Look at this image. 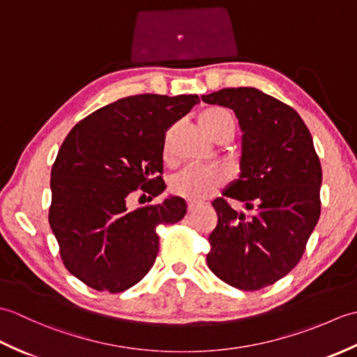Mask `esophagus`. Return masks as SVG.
Wrapping results in <instances>:
<instances>
[{
    "mask_svg": "<svg viewBox=\"0 0 357 357\" xmlns=\"http://www.w3.org/2000/svg\"><path fill=\"white\" fill-rule=\"evenodd\" d=\"M199 206H201V202H198V201H188L187 210H188V211H193L195 208H198Z\"/></svg>",
    "mask_w": 357,
    "mask_h": 357,
    "instance_id": "esophagus-1",
    "label": "esophagus"
}]
</instances>
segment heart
<instances>
[{
    "label": "heart",
    "instance_id": "heart-1",
    "mask_svg": "<svg viewBox=\"0 0 357 357\" xmlns=\"http://www.w3.org/2000/svg\"><path fill=\"white\" fill-rule=\"evenodd\" d=\"M199 126L211 139L218 141L222 136L233 138L236 123L229 110L210 107L199 115ZM227 181V173L219 167H187L174 174L170 188L174 195L185 199H204L215 193Z\"/></svg>",
    "mask_w": 357,
    "mask_h": 357
}]
</instances>
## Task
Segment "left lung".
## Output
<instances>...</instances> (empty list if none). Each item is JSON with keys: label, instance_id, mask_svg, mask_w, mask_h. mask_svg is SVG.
<instances>
[{"label": "left lung", "instance_id": "left-lung-1", "mask_svg": "<svg viewBox=\"0 0 357 357\" xmlns=\"http://www.w3.org/2000/svg\"><path fill=\"white\" fill-rule=\"evenodd\" d=\"M234 112L242 130L239 178L211 206L208 268L234 288L261 290L301 261L321 215L322 169L313 138L298 112L255 87L202 95ZM225 197L252 211L238 214Z\"/></svg>", "mask_w": 357, "mask_h": 357}]
</instances>
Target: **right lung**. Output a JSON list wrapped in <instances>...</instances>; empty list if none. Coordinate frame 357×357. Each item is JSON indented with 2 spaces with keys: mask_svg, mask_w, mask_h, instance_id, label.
I'll return each mask as SVG.
<instances>
[{
  "mask_svg": "<svg viewBox=\"0 0 357 357\" xmlns=\"http://www.w3.org/2000/svg\"><path fill=\"white\" fill-rule=\"evenodd\" d=\"M198 102V95L121 98L64 139L52 167L49 224L66 268L93 290L121 293L138 284L156 259V227L185 216L179 196L136 210L127 201L138 188L153 198L165 190V132Z\"/></svg>",
  "mask_w": 357,
  "mask_h": 357,
  "instance_id": "right-lung-1",
  "label": "right lung"
}]
</instances>
